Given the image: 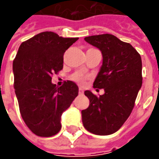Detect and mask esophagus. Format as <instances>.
<instances>
[{
	"label": "esophagus",
	"mask_w": 159,
	"mask_h": 159,
	"mask_svg": "<svg viewBox=\"0 0 159 159\" xmlns=\"http://www.w3.org/2000/svg\"><path fill=\"white\" fill-rule=\"evenodd\" d=\"M83 93H84V90L82 89V88H80V89H79V94H80V95H81V94H83Z\"/></svg>",
	"instance_id": "34e87169"
}]
</instances>
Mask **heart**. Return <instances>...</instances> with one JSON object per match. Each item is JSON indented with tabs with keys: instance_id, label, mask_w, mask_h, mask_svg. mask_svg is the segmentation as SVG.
Masks as SVG:
<instances>
[{
	"instance_id": "b5f03b06",
	"label": "heart",
	"mask_w": 159,
	"mask_h": 159,
	"mask_svg": "<svg viewBox=\"0 0 159 159\" xmlns=\"http://www.w3.org/2000/svg\"><path fill=\"white\" fill-rule=\"evenodd\" d=\"M87 78L88 77L86 76V75H84L82 72H80V71H77L75 73H73L71 75V77H70V79L72 80H74V81H76L78 83H83L87 80Z\"/></svg>"
}]
</instances>
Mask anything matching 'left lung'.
<instances>
[{"mask_svg": "<svg viewBox=\"0 0 159 159\" xmlns=\"http://www.w3.org/2000/svg\"><path fill=\"white\" fill-rule=\"evenodd\" d=\"M85 40L102 54V65L93 85L105 93L96 96L85 91L89 106L81 111L83 125L92 134L109 135L123 125L134 107L143 84L142 58L131 44L112 34L89 36Z\"/></svg>", "mask_w": 159, "mask_h": 159, "instance_id": "obj_1", "label": "left lung"}]
</instances>
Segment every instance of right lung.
<instances>
[{"label": "right lung", "mask_w": 159, "mask_h": 159, "mask_svg": "<svg viewBox=\"0 0 159 159\" xmlns=\"http://www.w3.org/2000/svg\"><path fill=\"white\" fill-rule=\"evenodd\" d=\"M78 38L43 32L22 42L13 61L14 89L22 118L34 134L49 137L61 129V116L79 94L70 80L57 87L52 75L63 69L64 54Z\"/></svg>", "instance_id": "1"}]
</instances>
